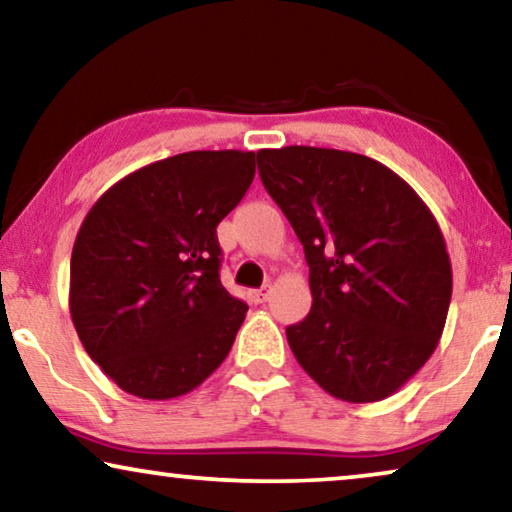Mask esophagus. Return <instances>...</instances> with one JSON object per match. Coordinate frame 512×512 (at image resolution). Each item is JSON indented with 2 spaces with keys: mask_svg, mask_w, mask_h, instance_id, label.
I'll list each match as a JSON object with an SVG mask.
<instances>
[{
  "mask_svg": "<svg viewBox=\"0 0 512 512\" xmlns=\"http://www.w3.org/2000/svg\"><path fill=\"white\" fill-rule=\"evenodd\" d=\"M270 291H272V286L265 284V286H261V289L251 291V300H254V303H265V300H268V296H270Z\"/></svg>",
  "mask_w": 512,
  "mask_h": 512,
  "instance_id": "34e87169",
  "label": "esophagus"
}]
</instances>
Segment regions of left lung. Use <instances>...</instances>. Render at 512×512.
Returning a JSON list of instances; mask_svg holds the SVG:
<instances>
[{"label": "left lung", "mask_w": 512, "mask_h": 512, "mask_svg": "<svg viewBox=\"0 0 512 512\" xmlns=\"http://www.w3.org/2000/svg\"><path fill=\"white\" fill-rule=\"evenodd\" d=\"M310 265L312 310L286 340L326 394L375 403L429 361L452 298L445 237L408 181L338 149L256 153Z\"/></svg>", "instance_id": "left-lung-1"}]
</instances>
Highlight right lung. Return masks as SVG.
Segmentation results:
<instances>
[{
	"label": "right lung",
	"mask_w": 512,
	"mask_h": 512,
	"mask_svg": "<svg viewBox=\"0 0 512 512\" xmlns=\"http://www.w3.org/2000/svg\"><path fill=\"white\" fill-rule=\"evenodd\" d=\"M254 151H188L116 181L83 219L69 314L123 391L170 401L226 359L249 307L221 284L216 226L244 198Z\"/></svg>",
	"instance_id": "1"
}]
</instances>
